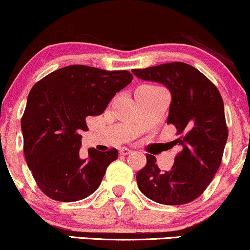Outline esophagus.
Here are the masks:
<instances>
[{"mask_svg": "<svg viewBox=\"0 0 250 250\" xmlns=\"http://www.w3.org/2000/svg\"><path fill=\"white\" fill-rule=\"evenodd\" d=\"M130 153H131V149H129V148H127V147H122L120 149L121 155H127V154H130Z\"/></svg>", "mask_w": 250, "mask_h": 250, "instance_id": "esophagus-1", "label": "esophagus"}]
</instances>
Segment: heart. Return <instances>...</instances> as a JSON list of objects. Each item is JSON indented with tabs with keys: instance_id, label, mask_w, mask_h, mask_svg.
Here are the masks:
<instances>
[{
	"instance_id": "1",
	"label": "heart",
	"mask_w": 250,
	"mask_h": 250,
	"mask_svg": "<svg viewBox=\"0 0 250 250\" xmlns=\"http://www.w3.org/2000/svg\"><path fill=\"white\" fill-rule=\"evenodd\" d=\"M142 87H146V89H152V90H159V89H161V87L156 86V85H152V84L142 85Z\"/></svg>"
}]
</instances>
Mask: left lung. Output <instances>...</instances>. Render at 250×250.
<instances>
[{"label": "left lung", "instance_id": "1", "mask_svg": "<svg viewBox=\"0 0 250 250\" xmlns=\"http://www.w3.org/2000/svg\"><path fill=\"white\" fill-rule=\"evenodd\" d=\"M133 73L145 81L166 85L172 95L167 125H174L180 152L169 171H160L155 156L147 154V164L136 174L140 191L165 205L194 201L215 177L228 139L224 104L216 85L201 71L175 62Z\"/></svg>", "mask_w": 250, "mask_h": 250}]
</instances>
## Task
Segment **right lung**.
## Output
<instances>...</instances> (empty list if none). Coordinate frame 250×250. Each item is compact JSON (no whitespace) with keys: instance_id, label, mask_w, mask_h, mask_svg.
Instances as JSON below:
<instances>
[{"instance_id":"add662e5","label":"right lung","mask_w":250,"mask_h":250,"mask_svg":"<svg viewBox=\"0 0 250 250\" xmlns=\"http://www.w3.org/2000/svg\"><path fill=\"white\" fill-rule=\"evenodd\" d=\"M131 79L125 70L70 65L32 87L21 119L23 152L35 183L49 198L76 202L97 190L119 152L90 148L81 159V134L87 130L86 117L103 114Z\"/></svg>"}]
</instances>
